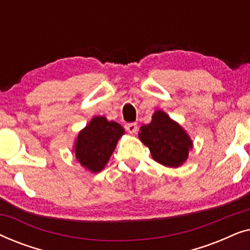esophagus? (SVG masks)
Segmentation results:
<instances>
[{"label": "esophagus", "instance_id": "esophagus-1", "mask_svg": "<svg viewBox=\"0 0 250 250\" xmlns=\"http://www.w3.org/2000/svg\"><path fill=\"white\" fill-rule=\"evenodd\" d=\"M125 129L131 134H134V133L138 132V124L136 123H128V124L125 125Z\"/></svg>", "mask_w": 250, "mask_h": 250}]
</instances>
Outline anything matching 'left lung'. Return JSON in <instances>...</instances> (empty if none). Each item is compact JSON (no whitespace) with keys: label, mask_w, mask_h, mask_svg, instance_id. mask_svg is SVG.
I'll return each instance as SVG.
<instances>
[{"label":"left lung","mask_w":250,"mask_h":250,"mask_svg":"<svg viewBox=\"0 0 250 250\" xmlns=\"http://www.w3.org/2000/svg\"><path fill=\"white\" fill-rule=\"evenodd\" d=\"M139 139L148 146L153 160L173 168L186 163L193 146L186 129L163 110H156L151 122L140 127Z\"/></svg>","instance_id":"obj_1"}]
</instances>
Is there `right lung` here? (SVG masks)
Wrapping results in <instances>:
<instances>
[{
    "label": "right lung",
    "instance_id": "1",
    "mask_svg": "<svg viewBox=\"0 0 250 250\" xmlns=\"http://www.w3.org/2000/svg\"><path fill=\"white\" fill-rule=\"evenodd\" d=\"M124 134V128L118 123L94 116L75 140L73 152L76 160L91 173L101 172Z\"/></svg>",
    "mask_w": 250,
    "mask_h": 250
}]
</instances>
